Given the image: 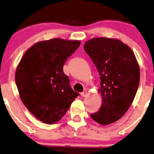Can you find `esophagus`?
<instances>
[{"label": "esophagus", "instance_id": "1", "mask_svg": "<svg viewBox=\"0 0 154 154\" xmlns=\"http://www.w3.org/2000/svg\"><path fill=\"white\" fill-rule=\"evenodd\" d=\"M86 96H87V93H86V92H82V93H81L82 97H85Z\"/></svg>", "mask_w": 154, "mask_h": 154}]
</instances>
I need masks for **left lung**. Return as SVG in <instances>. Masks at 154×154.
I'll return each mask as SVG.
<instances>
[{"mask_svg":"<svg viewBox=\"0 0 154 154\" xmlns=\"http://www.w3.org/2000/svg\"><path fill=\"white\" fill-rule=\"evenodd\" d=\"M84 48L101 77L98 91L102 104L91 118L108 125L121 118L134 101L140 79L138 62L130 47L117 38H93L85 42Z\"/></svg>","mask_w":154,"mask_h":154,"instance_id":"obj_1","label":"left lung"}]
</instances>
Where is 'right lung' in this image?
Here are the masks:
<instances>
[{
	"instance_id": "add662e5",
	"label": "right lung",
	"mask_w": 154,
	"mask_h": 154,
	"mask_svg": "<svg viewBox=\"0 0 154 154\" xmlns=\"http://www.w3.org/2000/svg\"><path fill=\"white\" fill-rule=\"evenodd\" d=\"M80 44L58 38L38 42L24 53L17 65L15 82L20 97L29 111L44 123L58 122L79 95L63 68Z\"/></svg>"
}]
</instances>
